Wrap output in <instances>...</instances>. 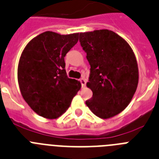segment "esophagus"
<instances>
[{
    "label": "esophagus",
    "mask_w": 159,
    "mask_h": 159,
    "mask_svg": "<svg viewBox=\"0 0 159 159\" xmlns=\"http://www.w3.org/2000/svg\"><path fill=\"white\" fill-rule=\"evenodd\" d=\"M80 81L82 87H84L85 85H86V80H85V79H80Z\"/></svg>",
    "instance_id": "1"
}]
</instances>
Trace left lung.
I'll return each mask as SVG.
<instances>
[{
  "label": "left lung",
  "mask_w": 159,
  "mask_h": 159,
  "mask_svg": "<svg viewBox=\"0 0 159 159\" xmlns=\"http://www.w3.org/2000/svg\"><path fill=\"white\" fill-rule=\"evenodd\" d=\"M80 42L91 66L87 87L93 97L87 106L100 118H111L128 106L136 92V57L123 38L108 30L80 33Z\"/></svg>",
  "instance_id": "left-lung-1"
}]
</instances>
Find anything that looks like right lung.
Instances as JSON below:
<instances>
[{
	"label": "right lung",
	"mask_w": 159,
	"mask_h": 159,
	"mask_svg": "<svg viewBox=\"0 0 159 159\" xmlns=\"http://www.w3.org/2000/svg\"><path fill=\"white\" fill-rule=\"evenodd\" d=\"M79 40V33L59 34L52 31L30 41L17 66L21 96L39 116L56 119L69 108L80 89V81L69 79L64 57Z\"/></svg>",
	"instance_id": "right-lung-1"
}]
</instances>
